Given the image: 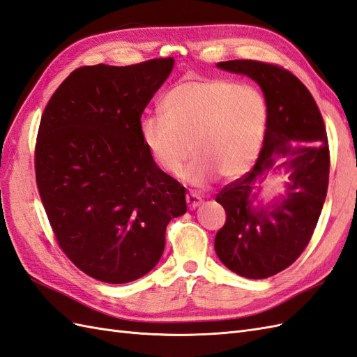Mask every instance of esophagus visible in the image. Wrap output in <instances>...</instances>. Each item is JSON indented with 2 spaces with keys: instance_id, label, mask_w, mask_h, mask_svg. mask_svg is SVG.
<instances>
[{
  "instance_id": "esophagus-1",
  "label": "esophagus",
  "mask_w": 357,
  "mask_h": 357,
  "mask_svg": "<svg viewBox=\"0 0 357 357\" xmlns=\"http://www.w3.org/2000/svg\"><path fill=\"white\" fill-rule=\"evenodd\" d=\"M202 197H199L197 192H188L186 194V203H188V207L190 208V211H194V208H197L199 204H202Z\"/></svg>"
}]
</instances>
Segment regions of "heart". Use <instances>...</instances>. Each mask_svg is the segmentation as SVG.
I'll return each mask as SVG.
<instances>
[{
	"instance_id": "1",
	"label": "heart",
	"mask_w": 357,
	"mask_h": 357,
	"mask_svg": "<svg viewBox=\"0 0 357 357\" xmlns=\"http://www.w3.org/2000/svg\"><path fill=\"white\" fill-rule=\"evenodd\" d=\"M160 116L142 119L141 139L153 162L177 176L186 171L192 185L215 174L230 180L245 174L262 149L268 106L255 86L227 78H194L171 88L160 101Z\"/></svg>"
}]
</instances>
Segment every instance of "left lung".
<instances>
[{"label":"left lung","instance_id":"obj_1","mask_svg":"<svg viewBox=\"0 0 357 357\" xmlns=\"http://www.w3.org/2000/svg\"><path fill=\"white\" fill-rule=\"evenodd\" d=\"M218 68L260 86L268 106L266 132L255 168L216 195L225 224L216 233L221 262L247 279H266L292 265L307 247L327 195L330 153L323 116L309 89L288 69L257 60H229ZM290 172L287 194L271 206H252L257 180L273 166Z\"/></svg>","mask_w":357,"mask_h":357}]
</instances>
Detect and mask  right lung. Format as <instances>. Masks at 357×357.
I'll list each match as a JSON object with an SVG mask.
<instances>
[{
  "label": "right lung",
  "instance_id": "right-lung-1",
  "mask_svg": "<svg viewBox=\"0 0 357 357\" xmlns=\"http://www.w3.org/2000/svg\"><path fill=\"white\" fill-rule=\"evenodd\" d=\"M172 66L167 57L77 68L42 113L34 169L43 208L68 259L100 282L151 271L168 222L188 208L185 186L153 162L139 132Z\"/></svg>",
  "mask_w": 357,
  "mask_h": 357
}]
</instances>
